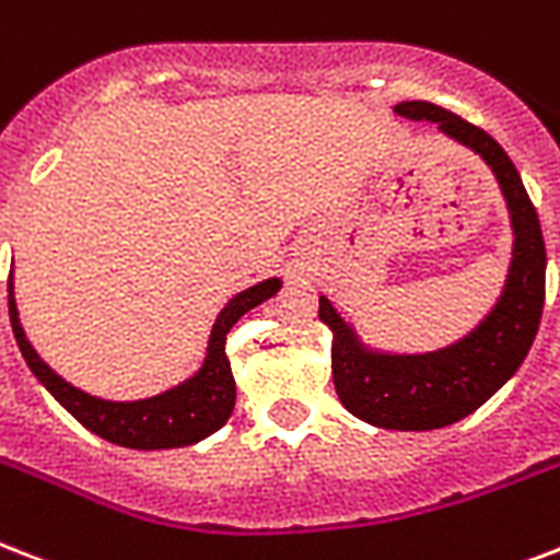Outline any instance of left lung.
<instances>
[{
	"label": "left lung",
	"instance_id": "8db88e82",
	"mask_svg": "<svg viewBox=\"0 0 560 560\" xmlns=\"http://www.w3.org/2000/svg\"><path fill=\"white\" fill-rule=\"evenodd\" d=\"M396 114L429 119L464 147L476 149L499 178L514 223V261L505 293L485 323L460 343L432 355H370L319 299V319L335 331L331 366L340 402L378 429L429 432L464 420L517 373L535 343L546 296V246L540 220L517 166L488 131L432 102H402Z\"/></svg>",
	"mask_w": 560,
	"mask_h": 560
}]
</instances>
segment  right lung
I'll use <instances>...</instances> for the list:
<instances>
[{
  "instance_id": "add662e5",
  "label": "right lung",
  "mask_w": 560,
  "mask_h": 560,
  "mask_svg": "<svg viewBox=\"0 0 560 560\" xmlns=\"http://www.w3.org/2000/svg\"><path fill=\"white\" fill-rule=\"evenodd\" d=\"M279 279H267L237 293L213 323L211 349H208L202 370L190 382L178 384L173 390L152 396V399H140V402H105L96 396L81 394L79 387L67 384L61 375H55L43 364L32 343L25 340L11 290H8V314H11V328H14L16 347L23 352L25 364L32 366V373L40 378L43 387L84 429H91L93 434L119 443V446H131V450H173V446H190V443L202 441L232 417L234 378L229 355H225V335L246 311L261 305L272 293H279Z\"/></svg>"
}]
</instances>
